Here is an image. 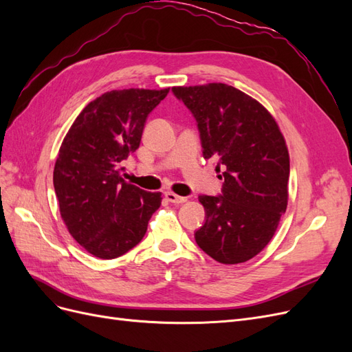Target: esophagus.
<instances>
[{"label":"esophagus","instance_id":"obj_1","mask_svg":"<svg viewBox=\"0 0 352 352\" xmlns=\"http://www.w3.org/2000/svg\"><path fill=\"white\" fill-rule=\"evenodd\" d=\"M164 197H166V199H167L168 202H173V204H182V202H185V201H186V198H185V197L176 195L175 192H166V194H164Z\"/></svg>","mask_w":352,"mask_h":352}]
</instances>
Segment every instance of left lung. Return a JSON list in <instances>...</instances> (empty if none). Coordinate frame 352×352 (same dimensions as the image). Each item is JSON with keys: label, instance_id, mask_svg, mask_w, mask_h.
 <instances>
[{"label": "left lung", "instance_id": "obj_1", "mask_svg": "<svg viewBox=\"0 0 352 352\" xmlns=\"http://www.w3.org/2000/svg\"><path fill=\"white\" fill-rule=\"evenodd\" d=\"M192 113L202 157L219 160L221 194L199 195L206 221L198 247L223 264L257 255L273 238L287 206L289 154L278 123L263 105L226 83L175 87Z\"/></svg>", "mask_w": 352, "mask_h": 352}]
</instances>
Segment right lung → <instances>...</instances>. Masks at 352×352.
I'll return each mask as SVG.
<instances>
[{
    "label": "right lung",
    "mask_w": 352,
    "mask_h": 352,
    "mask_svg": "<svg viewBox=\"0 0 352 352\" xmlns=\"http://www.w3.org/2000/svg\"><path fill=\"white\" fill-rule=\"evenodd\" d=\"M166 89H122L91 101L69 129L54 167V189L70 235L89 254L111 260L140 243L162 194L122 177L140 148L146 117Z\"/></svg>",
    "instance_id": "1"
}]
</instances>
